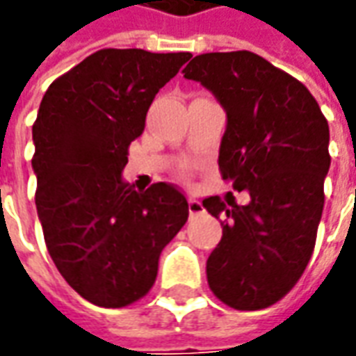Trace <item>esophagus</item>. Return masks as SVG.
Masks as SVG:
<instances>
[{"label": "esophagus", "instance_id": "obj_1", "mask_svg": "<svg viewBox=\"0 0 356 356\" xmlns=\"http://www.w3.org/2000/svg\"><path fill=\"white\" fill-rule=\"evenodd\" d=\"M188 211H191V216H200L202 211H204L202 202L196 200V198H191V200H188Z\"/></svg>", "mask_w": 356, "mask_h": 356}]
</instances>
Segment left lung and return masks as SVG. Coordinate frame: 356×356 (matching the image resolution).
Masks as SVG:
<instances>
[{"mask_svg":"<svg viewBox=\"0 0 356 356\" xmlns=\"http://www.w3.org/2000/svg\"><path fill=\"white\" fill-rule=\"evenodd\" d=\"M227 112L219 148L221 177L232 193L204 208L223 236L206 265L217 299L238 311L275 305L303 275L316 242L330 170V129L309 89L252 51L204 53L186 68Z\"/></svg>","mask_w":356,"mask_h":356,"instance_id":"1","label":"left lung"}]
</instances>
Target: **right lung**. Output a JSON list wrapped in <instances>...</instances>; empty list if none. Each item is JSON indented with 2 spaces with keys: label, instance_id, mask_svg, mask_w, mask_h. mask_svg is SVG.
<instances>
[{
  "label": "right lung",
  "instance_id": "right-lung-1",
  "mask_svg": "<svg viewBox=\"0 0 356 356\" xmlns=\"http://www.w3.org/2000/svg\"><path fill=\"white\" fill-rule=\"evenodd\" d=\"M191 57L101 49L43 95L32 125L38 217L58 273L93 305L120 309L145 298L162 250L188 219L177 186L137 193L122 171L156 93Z\"/></svg>",
  "mask_w": 356,
  "mask_h": 356
}]
</instances>
